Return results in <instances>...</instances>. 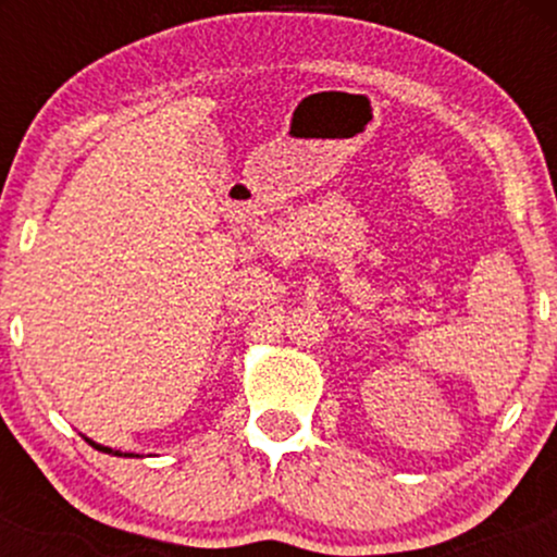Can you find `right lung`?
<instances>
[{
  "label": "right lung",
  "mask_w": 557,
  "mask_h": 557,
  "mask_svg": "<svg viewBox=\"0 0 557 557\" xmlns=\"http://www.w3.org/2000/svg\"><path fill=\"white\" fill-rule=\"evenodd\" d=\"M91 445H94V443H91ZM94 447H96V450H104V453H112V450H110V447H101V445H94ZM117 456H120V453H117Z\"/></svg>",
  "instance_id": "right-lung-1"
}]
</instances>
